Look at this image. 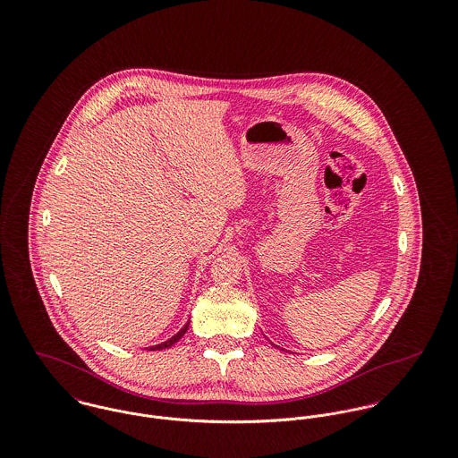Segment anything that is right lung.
I'll use <instances>...</instances> for the list:
<instances>
[{
	"mask_svg": "<svg viewBox=\"0 0 458 458\" xmlns=\"http://www.w3.org/2000/svg\"><path fill=\"white\" fill-rule=\"evenodd\" d=\"M187 329H189V323H187L185 327H182V331H178V333H176L173 338H169L167 342H164V344H158V345H153V347H151V351H160V349H167V347H171L173 344H176V342H178V340H180V338H182V336L187 333Z\"/></svg>",
	"mask_w": 458,
	"mask_h": 458,
	"instance_id": "1",
	"label": "right lung"
}]
</instances>
